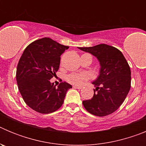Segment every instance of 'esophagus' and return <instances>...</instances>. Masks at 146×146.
<instances>
[{
	"mask_svg": "<svg viewBox=\"0 0 146 146\" xmlns=\"http://www.w3.org/2000/svg\"><path fill=\"white\" fill-rule=\"evenodd\" d=\"M73 88L77 89H81L82 88V86H73Z\"/></svg>",
	"mask_w": 146,
	"mask_h": 146,
	"instance_id": "34e87169",
	"label": "esophagus"
}]
</instances>
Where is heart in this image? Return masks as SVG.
Returning <instances> with one entry per match:
<instances>
[{
	"mask_svg": "<svg viewBox=\"0 0 146 146\" xmlns=\"http://www.w3.org/2000/svg\"><path fill=\"white\" fill-rule=\"evenodd\" d=\"M86 79V76L85 74H77V73H72L67 75L66 77V80L72 85H80L82 81Z\"/></svg>",
	"mask_w": 146,
	"mask_h": 146,
	"instance_id": "heart-1",
	"label": "heart"
}]
</instances>
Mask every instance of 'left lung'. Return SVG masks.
I'll list each match as a JSON object with an SVG mask.
<instances>
[{"instance_id": "1", "label": "left lung", "mask_w": 146, "mask_h": 146, "mask_svg": "<svg viewBox=\"0 0 146 146\" xmlns=\"http://www.w3.org/2000/svg\"><path fill=\"white\" fill-rule=\"evenodd\" d=\"M97 58L100 64L99 74L92 84L94 96L82 101L88 113L105 116L114 113L126 99L131 88V70L122 52L105 44L94 47H78Z\"/></svg>"}]
</instances>
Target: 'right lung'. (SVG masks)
<instances>
[{"mask_svg":"<svg viewBox=\"0 0 146 146\" xmlns=\"http://www.w3.org/2000/svg\"><path fill=\"white\" fill-rule=\"evenodd\" d=\"M67 49L68 46L45 37L34 41L24 50L17 68V82L23 100L35 111L44 114L56 111L72 88L66 82L58 87L50 82L59 69L60 55Z\"/></svg>","mask_w":146,"mask_h":146,"instance_id":"1","label":"right lung"}]
</instances>
